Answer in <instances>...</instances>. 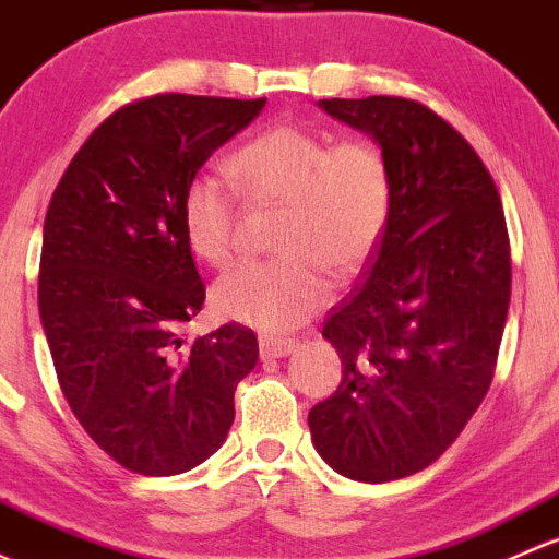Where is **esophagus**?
<instances>
[{
  "mask_svg": "<svg viewBox=\"0 0 559 559\" xmlns=\"http://www.w3.org/2000/svg\"><path fill=\"white\" fill-rule=\"evenodd\" d=\"M258 347H261L263 360H274V358H287L290 353H296L298 342L287 336H261L258 338Z\"/></svg>",
  "mask_w": 559,
  "mask_h": 559,
  "instance_id": "obj_1",
  "label": "esophagus"
}]
</instances>
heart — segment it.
Segmentation results:
<instances>
[{"label":"heart","mask_w":559,"mask_h":559,"mask_svg":"<svg viewBox=\"0 0 559 559\" xmlns=\"http://www.w3.org/2000/svg\"><path fill=\"white\" fill-rule=\"evenodd\" d=\"M255 201L285 204L277 261L241 263L212 287L217 318L261 331H287L325 307L333 277L349 280L382 241L390 217V175L382 153L360 140L280 123L228 160ZM182 231L201 261L226 266L237 250V193L201 171L182 193Z\"/></svg>","instance_id":"obj_1"}]
</instances>
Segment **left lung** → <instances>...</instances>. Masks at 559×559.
<instances>
[{
  "mask_svg": "<svg viewBox=\"0 0 559 559\" xmlns=\"http://www.w3.org/2000/svg\"><path fill=\"white\" fill-rule=\"evenodd\" d=\"M318 105L377 142L390 217L364 282L322 328L342 382L309 430L336 474L382 485L439 460L490 390L509 231L490 171L433 109L401 96Z\"/></svg>",
  "mask_w": 559,
  "mask_h": 559,
  "instance_id": "8db88e82",
  "label": "left lung"
}]
</instances>
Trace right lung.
<instances>
[{
  "mask_svg": "<svg viewBox=\"0 0 559 559\" xmlns=\"http://www.w3.org/2000/svg\"><path fill=\"white\" fill-rule=\"evenodd\" d=\"M266 99L158 94L112 112L67 166L43 228L39 320L85 433L123 468L186 474L234 423L250 328L188 338L204 304L182 193Z\"/></svg>",
  "mask_w": 559,
  "mask_h": 559,
  "instance_id": "obj_1",
  "label": "right lung"
}]
</instances>
